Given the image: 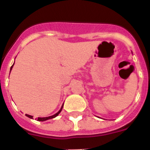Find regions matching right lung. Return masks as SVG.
<instances>
[{
    "mask_svg": "<svg viewBox=\"0 0 150 150\" xmlns=\"http://www.w3.org/2000/svg\"><path fill=\"white\" fill-rule=\"evenodd\" d=\"M13 66H12V67H11V68H10V71H11V70H12V68H13ZM62 107H62V108H61V110H59V112H57V113H55V115H53V116H49V117H43V118L38 117V121H41V122H43V121H46V120H50V119H52V118H55V117H56V116H58V115H59V113H60V112H61V111H62ZM26 116H27L28 117L30 118V119H32V118H33V116H30V115H28V114H26Z\"/></svg>",
    "mask_w": 150,
    "mask_h": 150,
    "instance_id": "obj_1",
    "label": "right lung"
}]
</instances>
